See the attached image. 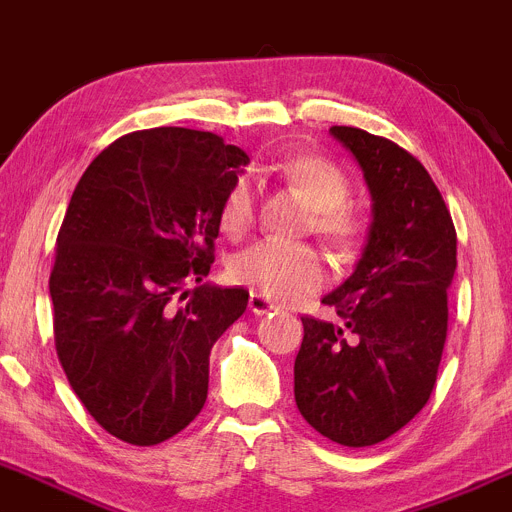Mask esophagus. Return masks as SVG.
I'll list each match as a JSON object with an SVG mask.
<instances>
[{"mask_svg": "<svg viewBox=\"0 0 512 512\" xmlns=\"http://www.w3.org/2000/svg\"><path fill=\"white\" fill-rule=\"evenodd\" d=\"M248 308L255 315H267V313H272V310H276V305L272 301H267L264 296H260V293H250Z\"/></svg>", "mask_w": 512, "mask_h": 512, "instance_id": "1", "label": "esophagus"}]
</instances>
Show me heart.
Segmentation results:
<instances>
[{
    "label": "heart",
    "instance_id": "1",
    "mask_svg": "<svg viewBox=\"0 0 512 512\" xmlns=\"http://www.w3.org/2000/svg\"><path fill=\"white\" fill-rule=\"evenodd\" d=\"M276 173L313 204V226L327 243L339 250H349L356 243L358 223L344 209L351 197V182L342 168L320 156H298L281 163ZM252 219L255 192L248 180H238L223 197L221 231L238 238L252 226ZM228 276L272 301H298L325 284L327 267L310 245L260 240L228 262Z\"/></svg>",
    "mask_w": 512,
    "mask_h": 512
}]
</instances>
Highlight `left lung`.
<instances>
[{
	"instance_id": "1",
	"label": "left lung",
	"mask_w": 512,
	"mask_h": 512,
	"mask_svg": "<svg viewBox=\"0 0 512 512\" xmlns=\"http://www.w3.org/2000/svg\"><path fill=\"white\" fill-rule=\"evenodd\" d=\"M373 199L354 274L322 303L342 325L301 317L293 392L303 419L334 443L366 448L407 426L431 397L448 337L457 233L428 170L358 127H332Z\"/></svg>"
}]
</instances>
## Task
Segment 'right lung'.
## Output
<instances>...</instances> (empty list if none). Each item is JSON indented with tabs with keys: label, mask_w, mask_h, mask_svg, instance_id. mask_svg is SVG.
Returning <instances> with one entry per match:
<instances>
[{
	"label": "right lung",
	"mask_w": 512,
	"mask_h": 512,
	"mask_svg": "<svg viewBox=\"0 0 512 512\" xmlns=\"http://www.w3.org/2000/svg\"><path fill=\"white\" fill-rule=\"evenodd\" d=\"M248 161L211 132L156 127L120 137L81 175L57 236L52 322L69 385L110 436L163 443L207 402L211 346L250 293L202 279Z\"/></svg>",
	"instance_id": "obj_1"
}]
</instances>
